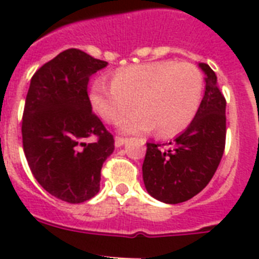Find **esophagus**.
Wrapping results in <instances>:
<instances>
[{
  "label": "esophagus",
  "instance_id": "34e87169",
  "mask_svg": "<svg viewBox=\"0 0 259 259\" xmlns=\"http://www.w3.org/2000/svg\"><path fill=\"white\" fill-rule=\"evenodd\" d=\"M126 141H127V140L123 137H115V142H114V144H115V146H117V148H121V146L125 145Z\"/></svg>",
  "mask_w": 259,
  "mask_h": 259
}]
</instances>
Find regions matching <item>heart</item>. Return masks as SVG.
<instances>
[{
	"mask_svg": "<svg viewBox=\"0 0 259 259\" xmlns=\"http://www.w3.org/2000/svg\"><path fill=\"white\" fill-rule=\"evenodd\" d=\"M204 91L203 76L191 63L175 60L146 63L117 71L113 82L97 79L91 89L94 110L109 123H117L133 109L140 110L121 122L125 133L148 132L172 136L192 122Z\"/></svg>",
	"mask_w": 259,
	"mask_h": 259,
	"instance_id": "heart-1",
	"label": "heart"
}]
</instances>
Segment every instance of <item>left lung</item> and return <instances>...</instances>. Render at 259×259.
I'll use <instances>...</instances> for the list:
<instances>
[{
	"label": "left lung",
	"mask_w": 259,
	"mask_h": 259,
	"mask_svg": "<svg viewBox=\"0 0 259 259\" xmlns=\"http://www.w3.org/2000/svg\"><path fill=\"white\" fill-rule=\"evenodd\" d=\"M205 91L189 126L169 144H146L142 179L150 196L177 204L203 191L217 172L226 145V99L205 63Z\"/></svg>",
	"instance_id": "1"
}]
</instances>
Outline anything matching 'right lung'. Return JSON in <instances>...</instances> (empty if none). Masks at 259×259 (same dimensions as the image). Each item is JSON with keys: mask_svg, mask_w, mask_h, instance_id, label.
<instances>
[{"mask_svg": "<svg viewBox=\"0 0 259 259\" xmlns=\"http://www.w3.org/2000/svg\"><path fill=\"white\" fill-rule=\"evenodd\" d=\"M106 66L76 48L63 51L34 72L26 94L21 133L28 165L47 192L72 204L99 192L102 165L114 150L87 94L91 75Z\"/></svg>", "mask_w": 259, "mask_h": 259, "instance_id": "obj_1", "label": "right lung"}]
</instances>
